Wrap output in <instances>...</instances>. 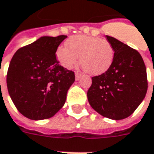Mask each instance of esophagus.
<instances>
[{"instance_id":"esophagus-1","label":"esophagus","mask_w":154,"mask_h":154,"mask_svg":"<svg viewBox=\"0 0 154 154\" xmlns=\"http://www.w3.org/2000/svg\"><path fill=\"white\" fill-rule=\"evenodd\" d=\"M75 77H76V80H79L81 78V77H82V75L80 73H78V72H76L75 73Z\"/></svg>"}]
</instances>
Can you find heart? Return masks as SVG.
Segmentation results:
<instances>
[{"instance_id":"obj_1","label":"heart","mask_w":154,"mask_h":154,"mask_svg":"<svg viewBox=\"0 0 154 154\" xmlns=\"http://www.w3.org/2000/svg\"><path fill=\"white\" fill-rule=\"evenodd\" d=\"M67 47L60 46L56 56L67 69L76 66L80 58V65L85 72L98 76L108 70L112 64L114 51L110 42L98 37L78 35L66 42Z\"/></svg>"}]
</instances>
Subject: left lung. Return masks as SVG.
Masks as SVG:
<instances>
[{"mask_svg": "<svg viewBox=\"0 0 154 154\" xmlns=\"http://www.w3.org/2000/svg\"><path fill=\"white\" fill-rule=\"evenodd\" d=\"M106 39L113 48V61L106 72L92 77L88 100L101 116L124 119L135 112L146 96V66L137 51L112 36L106 35Z\"/></svg>", "mask_w": 154, "mask_h": 154, "instance_id": "left-lung-1", "label": "left lung"}]
</instances>
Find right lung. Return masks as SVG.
Wrapping results in <instances>:
<instances>
[{
	"label": "right lung",
	"instance_id": "1",
	"mask_svg": "<svg viewBox=\"0 0 154 154\" xmlns=\"http://www.w3.org/2000/svg\"><path fill=\"white\" fill-rule=\"evenodd\" d=\"M66 37L42 36L19 48L11 60L8 93L19 112L29 119L52 118L65 105L75 74L59 65L55 53Z\"/></svg>",
	"mask_w": 154,
	"mask_h": 154
}]
</instances>
